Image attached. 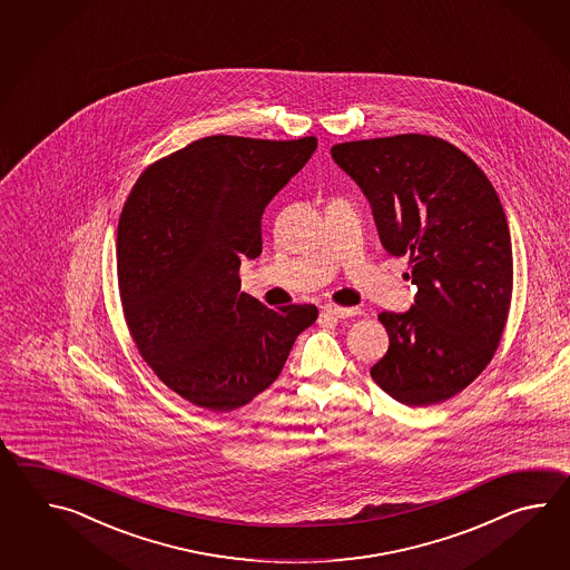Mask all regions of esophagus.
<instances>
[{"mask_svg": "<svg viewBox=\"0 0 570 570\" xmlns=\"http://www.w3.org/2000/svg\"><path fill=\"white\" fill-rule=\"evenodd\" d=\"M322 312H324L326 315H334V317H340V320L363 314L358 307H342V305H334V303H326V305L322 307Z\"/></svg>", "mask_w": 570, "mask_h": 570, "instance_id": "obj_1", "label": "esophagus"}]
</instances>
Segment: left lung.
<instances>
[{
	"mask_svg": "<svg viewBox=\"0 0 570 570\" xmlns=\"http://www.w3.org/2000/svg\"><path fill=\"white\" fill-rule=\"evenodd\" d=\"M363 189L389 255L410 256L412 309L383 312L389 351L371 376L393 400L454 397L491 363L508 322L513 256L491 181L461 148L397 134L332 146Z\"/></svg>",
	"mask_w": 570,
	"mask_h": 570,
	"instance_id": "8db88e82",
	"label": "left lung"
}]
</instances>
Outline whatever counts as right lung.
<instances>
[{"label": "right lung", "mask_w": 570, "mask_h": 570, "mask_svg": "<svg viewBox=\"0 0 570 570\" xmlns=\"http://www.w3.org/2000/svg\"><path fill=\"white\" fill-rule=\"evenodd\" d=\"M314 136H207L138 177L118 224L121 307L136 348L183 400L238 410L281 375L315 305L271 309L240 291L263 253L268 202L303 169Z\"/></svg>", "instance_id": "add662e5"}]
</instances>
